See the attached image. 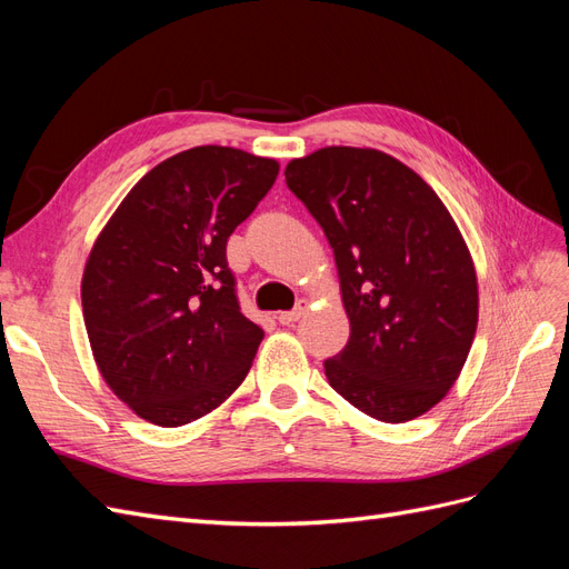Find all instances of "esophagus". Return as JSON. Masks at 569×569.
I'll return each mask as SVG.
<instances>
[{"mask_svg": "<svg viewBox=\"0 0 569 569\" xmlns=\"http://www.w3.org/2000/svg\"><path fill=\"white\" fill-rule=\"evenodd\" d=\"M306 311H308V301H306V299H299V301H297V306L291 308V311L280 313V316H278V320H280V325H291V322H297L299 318H303V316H306Z\"/></svg>", "mask_w": 569, "mask_h": 569, "instance_id": "obj_1", "label": "esophagus"}]
</instances>
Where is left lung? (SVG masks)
<instances>
[{"mask_svg":"<svg viewBox=\"0 0 569 569\" xmlns=\"http://www.w3.org/2000/svg\"><path fill=\"white\" fill-rule=\"evenodd\" d=\"M284 178L335 251L351 322L327 382L375 420L422 416L458 380L477 330V274L451 213L377 149L325 147Z\"/></svg>","mask_w":569,"mask_h":569,"instance_id":"left-lung-1","label":"left lung"}]
</instances>
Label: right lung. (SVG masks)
<instances>
[{"mask_svg": "<svg viewBox=\"0 0 569 569\" xmlns=\"http://www.w3.org/2000/svg\"><path fill=\"white\" fill-rule=\"evenodd\" d=\"M278 161L194 147L137 182L92 247L82 313L111 391L180 427L244 382L263 330L237 299L228 237L278 178Z\"/></svg>", "mask_w": 569, "mask_h": 569, "instance_id": "1", "label": "right lung"}]
</instances>
